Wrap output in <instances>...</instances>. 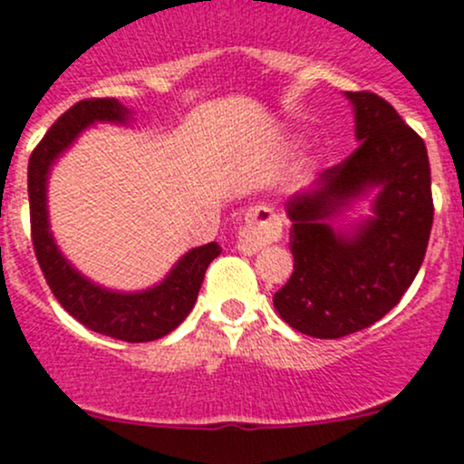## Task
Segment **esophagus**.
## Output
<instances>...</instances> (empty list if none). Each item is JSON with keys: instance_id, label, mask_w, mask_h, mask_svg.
Listing matches in <instances>:
<instances>
[{"instance_id": "1", "label": "esophagus", "mask_w": 464, "mask_h": 464, "mask_svg": "<svg viewBox=\"0 0 464 464\" xmlns=\"http://www.w3.org/2000/svg\"><path fill=\"white\" fill-rule=\"evenodd\" d=\"M280 218L269 207H253L245 216V227L237 231V251L253 256L280 237Z\"/></svg>"}]
</instances>
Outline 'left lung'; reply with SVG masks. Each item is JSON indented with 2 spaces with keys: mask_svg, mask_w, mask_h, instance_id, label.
Returning <instances> with one entry per match:
<instances>
[{
  "mask_svg": "<svg viewBox=\"0 0 464 464\" xmlns=\"http://www.w3.org/2000/svg\"><path fill=\"white\" fill-rule=\"evenodd\" d=\"M344 95L353 104L360 146L286 199L295 265L273 295L286 324L324 340L367 329L398 304L420 271L433 224L431 169L420 135L375 92ZM372 188V218L351 232L330 227L331 217Z\"/></svg>",
  "mask_w": 464,
  "mask_h": 464,
  "instance_id": "8db88e82",
  "label": "left lung"
}]
</instances>
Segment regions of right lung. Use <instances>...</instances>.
<instances>
[{"label": "right lung", "mask_w": 464, "mask_h": 464, "mask_svg": "<svg viewBox=\"0 0 464 464\" xmlns=\"http://www.w3.org/2000/svg\"><path fill=\"white\" fill-rule=\"evenodd\" d=\"M130 111L113 97L82 100L48 129L28 160V202L35 256L53 295L86 329L124 343L164 338L195 306L208 265L222 253L218 242L191 248L160 285L138 294H120L95 285L62 256L53 240L46 208V184L53 162L95 121H126Z\"/></svg>", "instance_id": "obj_1"}]
</instances>
